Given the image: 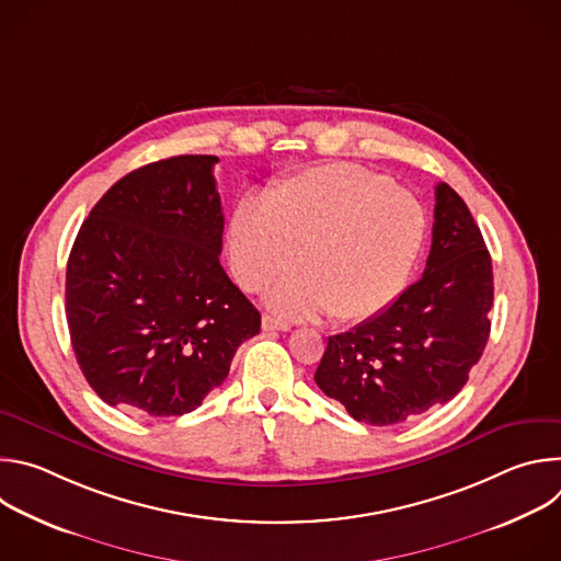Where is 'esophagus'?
I'll return each mask as SVG.
<instances>
[{"instance_id": "1", "label": "esophagus", "mask_w": 561, "mask_h": 561, "mask_svg": "<svg viewBox=\"0 0 561 561\" xmlns=\"http://www.w3.org/2000/svg\"><path fill=\"white\" fill-rule=\"evenodd\" d=\"M262 329L264 331H288L290 324L288 322H282V319H275L271 314H264L262 317Z\"/></svg>"}]
</instances>
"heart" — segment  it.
<instances>
[{
    "mask_svg": "<svg viewBox=\"0 0 561 561\" xmlns=\"http://www.w3.org/2000/svg\"><path fill=\"white\" fill-rule=\"evenodd\" d=\"M424 234L426 213L413 193L355 164H324L275 184L264 204L239 202L226 244L247 290H262L297 260L301 273L268 295L273 310L357 322L402 288Z\"/></svg>",
    "mask_w": 561,
    "mask_h": 561,
    "instance_id": "b5f03b06",
    "label": "heart"
}]
</instances>
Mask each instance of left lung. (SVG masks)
Wrapping results in <instances>:
<instances>
[{
  "instance_id": "left-lung-1",
  "label": "left lung",
  "mask_w": 561,
  "mask_h": 561,
  "mask_svg": "<svg viewBox=\"0 0 561 561\" xmlns=\"http://www.w3.org/2000/svg\"><path fill=\"white\" fill-rule=\"evenodd\" d=\"M493 306V264L463 199L435 186L424 275L348 333L329 337L314 381L357 422L402 424L442 407L482 357Z\"/></svg>"
}]
</instances>
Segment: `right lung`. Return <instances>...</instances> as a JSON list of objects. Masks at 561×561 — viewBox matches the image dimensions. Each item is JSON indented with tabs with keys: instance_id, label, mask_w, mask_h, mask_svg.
Returning a JSON list of instances; mask_svg holds the SVG:
<instances>
[{
	"instance_id": "right-lung-1",
	"label": "right lung",
	"mask_w": 561,
	"mask_h": 561,
	"mask_svg": "<svg viewBox=\"0 0 561 561\" xmlns=\"http://www.w3.org/2000/svg\"><path fill=\"white\" fill-rule=\"evenodd\" d=\"M215 154L146 164L93 206L66 266L72 351L108 407L173 417L202 407L262 327L219 264Z\"/></svg>"
}]
</instances>
